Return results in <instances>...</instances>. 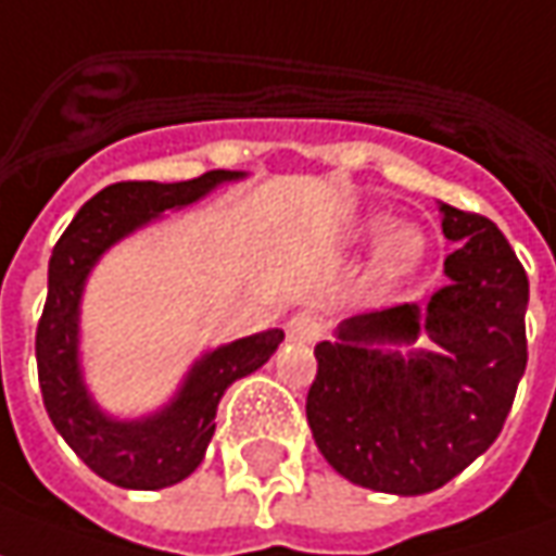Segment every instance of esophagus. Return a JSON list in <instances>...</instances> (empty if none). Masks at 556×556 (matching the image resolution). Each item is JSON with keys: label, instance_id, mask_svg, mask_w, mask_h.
Returning <instances> with one entry per match:
<instances>
[{"label": "esophagus", "instance_id": "esophagus-1", "mask_svg": "<svg viewBox=\"0 0 556 556\" xmlns=\"http://www.w3.org/2000/svg\"><path fill=\"white\" fill-rule=\"evenodd\" d=\"M318 333H321V325L313 316H306V313H301V316H294L289 321V337L298 340V343H316Z\"/></svg>", "mask_w": 556, "mask_h": 556}]
</instances>
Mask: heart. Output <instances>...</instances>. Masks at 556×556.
I'll use <instances>...</instances> for the list:
<instances>
[{
    "mask_svg": "<svg viewBox=\"0 0 556 556\" xmlns=\"http://www.w3.org/2000/svg\"><path fill=\"white\" fill-rule=\"evenodd\" d=\"M386 216H370L361 235H376L382 231ZM427 255V238L425 231L415 223H397L388 228L386 235L379 238L376 250L370 258V274L379 282H400V279L413 277L415 270L421 267Z\"/></svg>",
    "mask_w": 556,
    "mask_h": 556,
    "instance_id": "1",
    "label": "heart"
}]
</instances>
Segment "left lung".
<instances>
[{
  "label": "left lung",
  "instance_id": "8db88e82",
  "mask_svg": "<svg viewBox=\"0 0 556 556\" xmlns=\"http://www.w3.org/2000/svg\"><path fill=\"white\" fill-rule=\"evenodd\" d=\"M448 286L415 304L345 318L316 345L306 421L343 479L382 494L437 491L506 425L527 367V270L488 216L440 204ZM431 340L409 356L376 342Z\"/></svg>",
  "mask_w": 556,
  "mask_h": 556
}]
</instances>
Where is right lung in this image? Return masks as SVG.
Returning <instances> with one entry per match:
<instances>
[{"label":"right lung","instance_id":"add662e5","mask_svg":"<svg viewBox=\"0 0 556 556\" xmlns=\"http://www.w3.org/2000/svg\"><path fill=\"white\" fill-rule=\"evenodd\" d=\"M243 177L240 170H207L184 184L126 180L104 186L77 211L62 231L48 265V301L35 331L38 386L50 421L75 454L96 476L129 491H156L192 476L204 460L207 442L216 430V406L225 388L258 370L282 343V331L252 333L219 345L192 364L186 382L165 409L119 421L99 409L89 397L80 358L77 321L80 294L92 265L116 240L153 223L165 211L186 207L225 180Z\"/></svg>","mask_w":556,"mask_h":556}]
</instances>
